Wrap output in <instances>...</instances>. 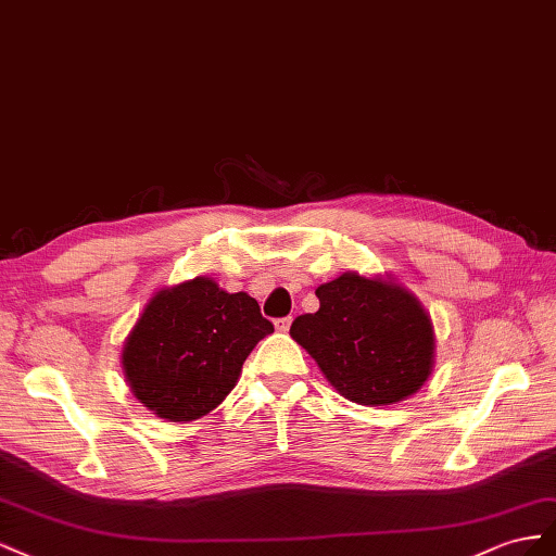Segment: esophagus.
Listing matches in <instances>:
<instances>
[{"mask_svg": "<svg viewBox=\"0 0 556 556\" xmlns=\"http://www.w3.org/2000/svg\"><path fill=\"white\" fill-rule=\"evenodd\" d=\"M291 316H283V319H277L275 321V328L279 330V332H289V328H291Z\"/></svg>", "mask_w": 556, "mask_h": 556, "instance_id": "esophagus-1", "label": "esophagus"}]
</instances>
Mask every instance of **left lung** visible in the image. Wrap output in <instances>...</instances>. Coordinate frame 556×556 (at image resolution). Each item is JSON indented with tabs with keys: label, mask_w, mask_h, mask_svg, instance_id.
<instances>
[{
	"label": "left lung",
	"mask_w": 556,
	"mask_h": 556,
	"mask_svg": "<svg viewBox=\"0 0 556 556\" xmlns=\"http://www.w3.org/2000/svg\"><path fill=\"white\" fill-rule=\"evenodd\" d=\"M319 309L298 316L291 338L328 382L358 405H393L417 393L433 370L431 316L391 277L344 273L316 289Z\"/></svg>",
	"instance_id": "left-lung-1"
}]
</instances>
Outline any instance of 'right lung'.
<instances>
[{
    "label": "right lung",
    "mask_w": 556,
    "mask_h": 556,
    "mask_svg": "<svg viewBox=\"0 0 556 556\" xmlns=\"http://www.w3.org/2000/svg\"><path fill=\"white\" fill-rule=\"evenodd\" d=\"M275 326L247 293L210 277L157 291L123 344V372L135 399L155 417L193 421L240 379L247 356Z\"/></svg>",
    "instance_id": "add662e5"
}]
</instances>
